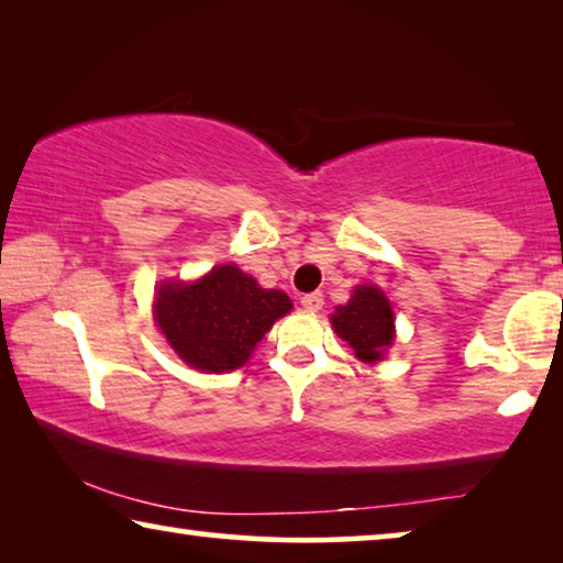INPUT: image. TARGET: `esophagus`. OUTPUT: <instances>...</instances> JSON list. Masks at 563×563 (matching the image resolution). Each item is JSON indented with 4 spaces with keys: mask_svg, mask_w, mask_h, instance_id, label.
<instances>
[{
    "mask_svg": "<svg viewBox=\"0 0 563 563\" xmlns=\"http://www.w3.org/2000/svg\"><path fill=\"white\" fill-rule=\"evenodd\" d=\"M300 305L305 310L310 312H318L322 305H325V298H322V292H310V295H302L300 298Z\"/></svg>",
    "mask_w": 563,
    "mask_h": 563,
    "instance_id": "34e87169",
    "label": "esophagus"
}]
</instances>
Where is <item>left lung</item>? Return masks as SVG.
<instances>
[{"mask_svg": "<svg viewBox=\"0 0 563 563\" xmlns=\"http://www.w3.org/2000/svg\"><path fill=\"white\" fill-rule=\"evenodd\" d=\"M332 328L352 347L355 357L362 362H377L393 345V308H389L383 290L375 285H360L347 305H338L335 316H332Z\"/></svg>", "mask_w": 563, "mask_h": 563, "instance_id": "obj_1", "label": "left lung"}]
</instances>
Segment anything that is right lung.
<instances>
[{
	"instance_id": "add662e5",
	"label": "right lung",
	"mask_w": 563,
	"mask_h": 563,
	"mask_svg": "<svg viewBox=\"0 0 563 563\" xmlns=\"http://www.w3.org/2000/svg\"><path fill=\"white\" fill-rule=\"evenodd\" d=\"M290 308L283 290H263L235 265H218L196 283L161 285L154 312L180 360L203 373H228L245 365Z\"/></svg>"
}]
</instances>
